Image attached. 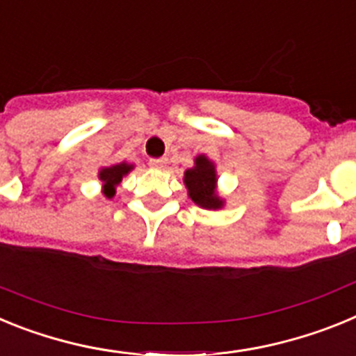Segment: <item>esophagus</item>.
Wrapping results in <instances>:
<instances>
[{
  "label": "esophagus",
  "instance_id": "obj_1",
  "mask_svg": "<svg viewBox=\"0 0 356 356\" xmlns=\"http://www.w3.org/2000/svg\"><path fill=\"white\" fill-rule=\"evenodd\" d=\"M165 163H168V160H165V159H151L149 160V168L163 169V168H165Z\"/></svg>",
  "mask_w": 356,
  "mask_h": 356
}]
</instances>
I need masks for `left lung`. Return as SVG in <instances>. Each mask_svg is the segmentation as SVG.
<instances>
[{"mask_svg": "<svg viewBox=\"0 0 356 356\" xmlns=\"http://www.w3.org/2000/svg\"><path fill=\"white\" fill-rule=\"evenodd\" d=\"M184 184L188 191V197L200 205L201 209L217 210L222 209L225 201L217 196V172L213 162L205 155L194 159V168L187 169L184 176Z\"/></svg>", "mask_w": 356, "mask_h": 356, "instance_id": "1", "label": "left lung"}]
</instances>
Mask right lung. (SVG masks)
Listing matches in <instances>:
<instances>
[{"mask_svg": "<svg viewBox=\"0 0 356 356\" xmlns=\"http://www.w3.org/2000/svg\"><path fill=\"white\" fill-rule=\"evenodd\" d=\"M134 169L131 163L121 162V163H114V165H110V168H103L97 175V178L102 180L103 184V194L105 197H114L115 196V187L121 184L122 176H127L128 172Z\"/></svg>", "mask_w": 356, "mask_h": 356, "instance_id": "add662e5", "label": "right lung"}]
</instances>
